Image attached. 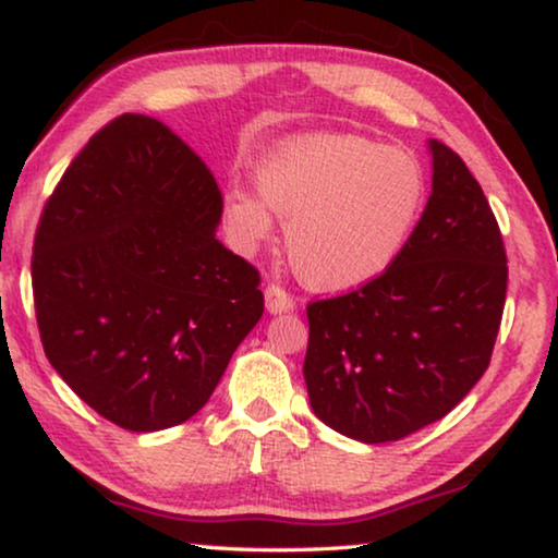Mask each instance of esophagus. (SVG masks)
<instances>
[{
    "label": "esophagus",
    "instance_id": "obj_1",
    "mask_svg": "<svg viewBox=\"0 0 558 558\" xmlns=\"http://www.w3.org/2000/svg\"><path fill=\"white\" fill-rule=\"evenodd\" d=\"M264 300H266V310H269L271 315H281V312H289L294 307L292 294H289L284 287L274 284V281H269V287H266Z\"/></svg>",
    "mask_w": 558,
    "mask_h": 558
}]
</instances>
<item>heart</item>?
I'll return each instance as SVG.
<instances>
[{
  "label": "heart",
  "mask_w": 558,
  "mask_h": 558,
  "mask_svg": "<svg viewBox=\"0 0 558 558\" xmlns=\"http://www.w3.org/2000/svg\"><path fill=\"white\" fill-rule=\"evenodd\" d=\"M258 195L228 190L223 220L243 251L287 220V251L296 277L319 292L368 284L407 246L426 203L416 157L357 134H304L256 167Z\"/></svg>",
  "instance_id": "1"
}]
</instances>
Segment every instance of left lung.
<instances>
[{
    "label": "left lung",
    "mask_w": 558,
    "mask_h": 558,
    "mask_svg": "<svg viewBox=\"0 0 558 558\" xmlns=\"http://www.w3.org/2000/svg\"><path fill=\"white\" fill-rule=\"evenodd\" d=\"M432 195L399 258L355 292L312 302L304 380L312 411L365 445L447 416L490 365L508 258L490 203L437 140Z\"/></svg>",
    "instance_id": "8db88e82"
}]
</instances>
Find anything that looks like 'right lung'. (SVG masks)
<instances>
[{
	"instance_id": "add662e5",
	"label": "right lung",
	"mask_w": 558,
	"mask_h": 558,
	"mask_svg": "<svg viewBox=\"0 0 558 558\" xmlns=\"http://www.w3.org/2000/svg\"><path fill=\"white\" fill-rule=\"evenodd\" d=\"M218 182L162 121L124 113L90 136L33 246L45 355L129 432L195 416L264 315L262 277L216 239Z\"/></svg>"
}]
</instances>
